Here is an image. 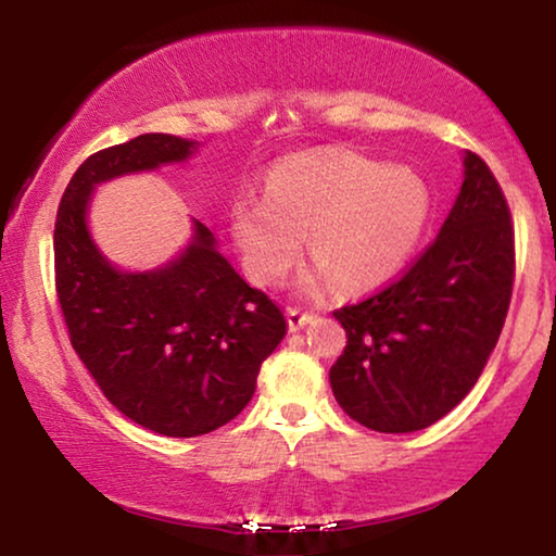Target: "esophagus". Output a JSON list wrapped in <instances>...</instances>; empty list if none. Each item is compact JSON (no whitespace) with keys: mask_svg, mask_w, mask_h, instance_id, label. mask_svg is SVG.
Instances as JSON below:
<instances>
[{"mask_svg":"<svg viewBox=\"0 0 556 556\" xmlns=\"http://www.w3.org/2000/svg\"><path fill=\"white\" fill-rule=\"evenodd\" d=\"M286 318H288V329L299 331V329H303V326H306V324L311 321V318H314V314H311V311L288 306V308H286Z\"/></svg>","mask_w":556,"mask_h":556,"instance_id":"1","label":"esophagus"}]
</instances>
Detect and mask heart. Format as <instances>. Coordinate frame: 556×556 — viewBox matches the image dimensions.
<instances>
[{"mask_svg": "<svg viewBox=\"0 0 556 556\" xmlns=\"http://www.w3.org/2000/svg\"><path fill=\"white\" fill-rule=\"evenodd\" d=\"M430 207L417 174L354 151H326L278 164L265 197H240L232 235L257 283L283 280L308 238V253L318 261L308 286L333 278L341 291L364 293L405 268Z\"/></svg>", "mask_w": 556, "mask_h": 556, "instance_id": "b5f03b06", "label": "heart"}]
</instances>
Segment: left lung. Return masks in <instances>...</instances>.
Masks as SVG:
<instances>
[{"instance_id": "obj_1", "label": "left lung", "mask_w": 556, "mask_h": 556, "mask_svg": "<svg viewBox=\"0 0 556 556\" xmlns=\"http://www.w3.org/2000/svg\"><path fill=\"white\" fill-rule=\"evenodd\" d=\"M443 230L397 280L333 311L346 346L329 371L333 397L364 428L415 432L445 417L481 377L511 303V210L481 156Z\"/></svg>"}]
</instances>
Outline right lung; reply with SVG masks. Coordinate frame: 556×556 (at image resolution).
I'll list each match as a JSON object with an SVG mask.
<instances>
[{
	"label": "right lung",
	"instance_id": "obj_1",
	"mask_svg": "<svg viewBox=\"0 0 556 556\" xmlns=\"http://www.w3.org/2000/svg\"><path fill=\"white\" fill-rule=\"evenodd\" d=\"M194 141L143 134L96 151L67 181L55 217V291L67 337L109 402L169 438H197L238 417L261 364L286 337V316L215 250L210 227L177 261L121 273L86 227L93 185L192 154Z\"/></svg>",
	"mask_w": 556,
	"mask_h": 556
}]
</instances>
